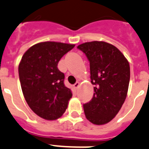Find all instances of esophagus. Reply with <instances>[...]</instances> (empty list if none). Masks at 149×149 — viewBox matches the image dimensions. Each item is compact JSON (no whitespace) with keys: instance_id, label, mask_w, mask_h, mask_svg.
Listing matches in <instances>:
<instances>
[{"instance_id":"34e87169","label":"esophagus","mask_w":149,"mask_h":149,"mask_svg":"<svg viewBox=\"0 0 149 149\" xmlns=\"http://www.w3.org/2000/svg\"><path fill=\"white\" fill-rule=\"evenodd\" d=\"M79 85H80V83L79 82H76V83L74 84V85H73V86H74L75 88L77 89L79 87Z\"/></svg>"}]
</instances>
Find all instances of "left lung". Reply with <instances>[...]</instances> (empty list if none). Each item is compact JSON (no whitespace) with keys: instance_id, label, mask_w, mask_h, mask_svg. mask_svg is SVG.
I'll return each mask as SVG.
<instances>
[{"instance_id":"8db88e82","label":"left lung","mask_w":149,"mask_h":149,"mask_svg":"<svg viewBox=\"0 0 149 149\" xmlns=\"http://www.w3.org/2000/svg\"><path fill=\"white\" fill-rule=\"evenodd\" d=\"M90 62L94 96L83 105L85 117L94 125H105L113 119L126 99L130 82L128 61L113 45L92 41L77 46Z\"/></svg>"}]
</instances>
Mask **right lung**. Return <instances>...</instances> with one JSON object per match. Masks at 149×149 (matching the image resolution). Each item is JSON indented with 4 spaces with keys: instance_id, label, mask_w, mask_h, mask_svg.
Segmentation results:
<instances>
[{
    "instance_id": "obj_1",
    "label": "right lung",
    "mask_w": 149,
    "mask_h": 149,
    "mask_svg": "<svg viewBox=\"0 0 149 149\" xmlns=\"http://www.w3.org/2000/svg\"><path fill=\"white\" fill-rule=\"evenodd\" d=\"M74 46L58 42H39L22 58L19 75L23 95L32 111L42 118L58 119L67 108L73 94L64 85V74L58 64Z\"/></svg>"
}]
</instances>
